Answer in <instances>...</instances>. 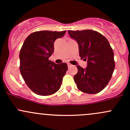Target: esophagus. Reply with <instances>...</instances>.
<instances>
[{"instance_id": "34e87169", "label": "esophagus", "mask_w": 130, "mask_h": 130, "mask_svg": "<svg viewBox=\"0 0 130 130\" xmlns=\"http://www.w3.org/2000/svg\"><path fill=\"white\" fill-rule=\"evenodd\" d=\"M67 65H68V67H70L72 66V65L71 64H70V63H68Z\"/></svg>"}]
</instances>
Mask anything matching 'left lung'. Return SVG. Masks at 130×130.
Masks as SVG:
<instances>
[{"instance_id":"obj_1","label":"left lung","mask_w":130,"mask_h":130,"mask_svg":"<svg viewBox=\"0 0 130 130\" xmlns=\"http://www.w3.org/2000/svg\"><path fill=\"white\" fill-rule=\"evenodd\" d=\"M68 32L78 43L81 59L87 62L86 69L77 65L78 72L73 79L77 88L87 94H97L105 88L112 77L115 67L113 50L98 31L69 30Z\"/></svg>"}]
</instances>
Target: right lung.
<instances>
[{
    "label": "right lung",
    "mask_w": 130,
    "mask_h": 130,
    "mask_svg": "<svg viewBox=\"0 0 130 130\" xmlns=\"http://www.w3.org/2000/svg\"><path fill=\"white\" fill-rule=\"evenodd\" d=\"M66 31H36L24 41L19 53L20 72L23 79L35 94L49 95L59 90L67 64L49 60L54 52V41Z\"/></svg>",
    "instance_id": "add662e5"
}]
</instances>
